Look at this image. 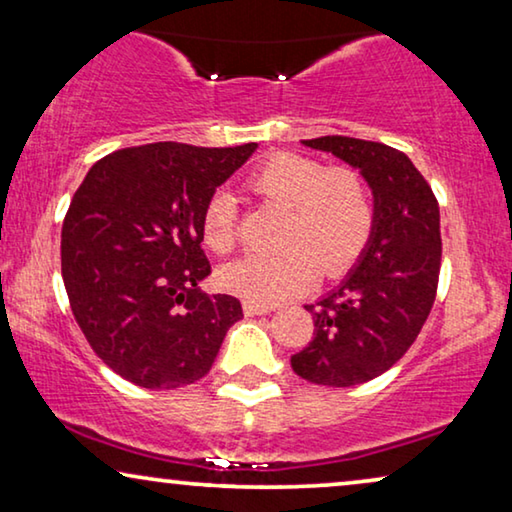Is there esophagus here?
Instances as JSON below:
<instances>
[{
  "instance_id": "34e87169",
  "label": "esophagus",
  "mask_w": 512,
  "mask_h": 512,
  "mask_svg": "<svg viewBox=\"0 0 512 512\" xmlns=\"http://www.w3.org/2000/svg\"><path fill=\"white\" fill-rule=\"evenodd\" d=\"M242 307H244V314H247V317H261V314H268L272 310V307H268V305L251 303V300H247Z\"/></svg>"
}]
</instances>
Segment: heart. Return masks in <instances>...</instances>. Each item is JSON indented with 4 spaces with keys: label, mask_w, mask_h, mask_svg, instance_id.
Segmentation results:
<instances>
[{
    "label": "heart",
    "mask_w": 512,
    "mask_h": 512,
    "mask_svg": "<svg viewBox=\"0 0 512 512\" xmlns=\"http://www.w3.org/2000/svg\"><path fill=\"white\" fill-rule=\"evenodd\" d=\"M256 198L286 212L279 256L242 258L219 272L223 289L258 305H275L307 291L317 277H340L366 249L375 207L368 181L354 167H326L300 153H275L247 179ZM202 242L214 254L237 244V200L214 193L200 221Z\"/></svg>",
    "instance_id": "b5f03b06"
}]
</instances>
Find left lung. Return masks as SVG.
Segmentation results:
<instances>
[{
  "instance_id": "left-lung-1",
  "label": "left lung",
  "mask_w": 512,
  "mask_h": 512,
  "mask_svg": "<svg viewBox=\"0 0 512 512\" xmlns=\"http://www.w3.org/2000/svg\"><path fill=\"white\" fill-rule=\"evenodd\" d=\"M356 167L373 191L368 247L345 282L314 305V338L291 356L296 375L324 387H354L389 370L417 340L440 275V209L403 151L328 135L303 139Z\"/></svg>"
}]
</instances>
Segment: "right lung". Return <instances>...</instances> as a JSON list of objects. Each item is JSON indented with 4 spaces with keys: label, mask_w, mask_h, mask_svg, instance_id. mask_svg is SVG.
<instances>
[{
    "label": "right lung",
    "mask_w": 512,
    "mask_h": 512,
    "mask_svg": "<svg viewBox=\"0 0 512 512\" xmlns=\"http://www.w3.org/2000/svg\"><path fill=\"white\" fill-rule=\"evenodd\" d=\"M258 144L156 142L90 167L62 223V279L93 352L144 389H179L212 368L240 300L207 296L205 205Z\"/></svg>",
    "instance_id": "obj_1"
}]
</instances>
